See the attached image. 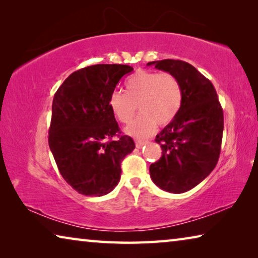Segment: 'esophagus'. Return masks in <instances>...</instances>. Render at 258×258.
Here are the masks:
<instances>
[{"mask_svg":"<svg viewBox=\"0 0 258 258\" xmlns=\"http://www.w3.org/2000/svg\"><path fill=\"white\" fill-rule=\"evenodd\" d=\"M146 141H142V140H137V141H135V146H137V148H139V149H140V148H142L143 146H145L146 145Z\"/></svg>","mask_w":258,"mask_h":258,"instance_id":"obj_1","label":"esophagus"}]
</instances>
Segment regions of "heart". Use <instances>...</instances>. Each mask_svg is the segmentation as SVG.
<instances>
[{"mask_svg":"<svg viewBox=\"0 0 258 258\" xmlns=\"http://www.w3.org/2000/svg\"><path fill=\"white\" fill-rule=\"evenodd\" d=\"M126 93L115 90L109 97V108L120 123L128 124L139 106L141 115L125 130L134 138H147L157 124L167 125L175 118L182 104V89L169 73L140 71L125 83Z\"/></svg>","mask_w":258,"mask_h":258,"instance_id":"b5f03b06","label":"heart"}]
</instances>
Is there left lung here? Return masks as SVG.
I'll return each mask as SVG.
<instances>
[{"label":"left lung","mask_w":258,"mask_h":258,"mask_svg":"<svg viewBox=\"0 0 258 258\" xmlns=\"http://www.w3.org/2000/svg\"><path fill=\"white\" fill-rule=\"evenodd\" d=\"M147 66L172 74L181 84V108L175 118L157 134L156 142L163 155L150 165L149 171L151 180L161 190L183 194L215 168L224 127L223 110L211 81L192 64L165 59Z\"/></svg>","instance_id":"left-lung-1"}]
</instances>
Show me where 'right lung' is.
I'll list each match as a JSON object with an SVG mask.
<instances>
[{
    "label": "right lung",
    "instance_id": "add662e5",
    "mask_svg": "<svg viewBox=\"0 0 258 258\" xmlns=\"http://www.w3.org/2000/svg\"><path fill=\"white\" fill-rule=\"evenodd\" d=\"M127 64H94L69 75L52 102L49 147L59 172L78 194L101 197L120 180V163L135 149L109 108ZM117 135L119 139L112 140Z\"/></svg>",
    "mask_w": 258,
    "mask_h": 258
}]
</instances>
